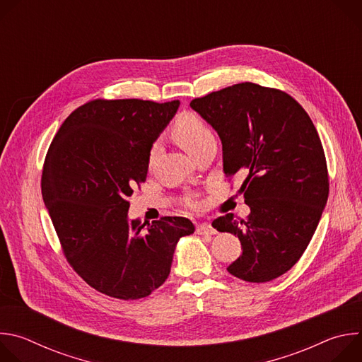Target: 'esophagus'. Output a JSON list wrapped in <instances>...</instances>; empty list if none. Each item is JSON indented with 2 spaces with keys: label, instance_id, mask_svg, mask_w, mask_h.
<instances>
[{
  "label": "esophagus",
  "instance_id": "obj_1",
  "mask_svg": "<svg viewBox=\"0 0 362 362\" xmlns=\"http://www.w3.org/2000/svg\"><path fill=\"white\" fill-rule=\"evenodd\" d=\"M196 232H197V235H215V233H216V230L212 228L211 223L197 225Z\"/></svg>",
  "mask_w": 362,
  "mask_h": 362
}]
</instances>
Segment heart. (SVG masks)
<instances>
[{"mask_svg":"<svg viewBox=\"0 0 362 362\" xmlns=\"http://www.w3.org/2000/svg\"><path fill=\"white\" fill-rule=\"evenodd\" d=\"M172 133L175 140L189 153L192 156L197 153V150H200L206 143L214 139L212 132L209 130V127L204 124V122L193 115V113H182L173 127H172ZM158 150V144H154L150 150V160H153L154 154H156ZM189 206H194L193 202H187Z\"/></svg>","mask_w":362,"mask_h":362,"instance_id":"1","label":"heart"}]
</instances>
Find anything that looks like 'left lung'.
<instances>
[{"label": "left lung", "instance_id": "8db88e82", "mask_svg": "<svg viewBox=\"0 0 362 362\" xmlns=\"http://www.w3.org/2000/svg\"><path fill=\"white\" fill-rule=\"evenodd\" d=\"M219 134L223 172L246 175L239 192L246 221H214L239 238L242 255L228 272L246 282H269L288 272L311 242L328 200L329 182L318 132L285 91L239 83L190 101Z\"/></svg>", "mask_w": 362, "mask_h": 362}]
</instances>
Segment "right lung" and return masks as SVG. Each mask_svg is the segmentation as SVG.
<instances>
[{
	"instance_id": "right-lung-1",
	"label": "right lung",
	"mask_w": 362,
	"mask_h": 362,
	"mask_svg": "<svg viewBox=\"0 0 362 362\" xmlns=\"http://www.w3.org/2000/svg\"><path fill=\"white\" fill-rule=\"evenodd\" d=\"M179 100H93L62 124L45 156L41 193L63 252L95 291L148 296L168 279L186 218L129 219V197L146 180L153 143Z\"/></svg>"
}]
</instances>
